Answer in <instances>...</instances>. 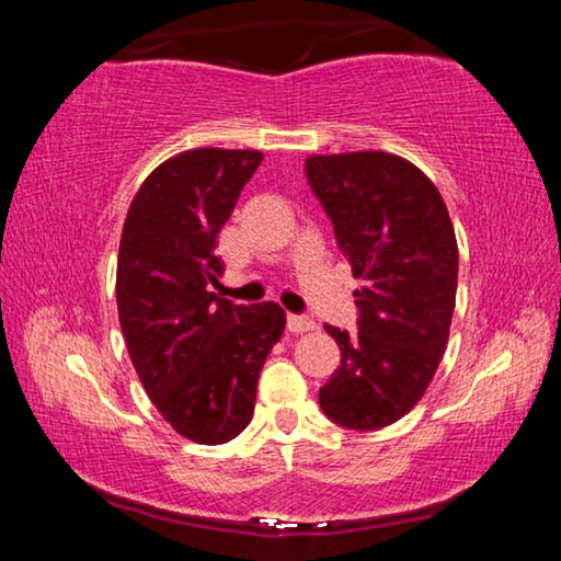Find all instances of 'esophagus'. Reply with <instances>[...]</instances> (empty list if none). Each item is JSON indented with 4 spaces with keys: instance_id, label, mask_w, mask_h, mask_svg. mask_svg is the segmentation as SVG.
Here are the masks:
<instances>
[{
    "instance_id": "1",
    "label": "esophagus",
    "mask_w": 561,
    "mask_h": 561,
    "mask_svg": "<svg viewBox=\"0 0 561 561\" xmlns=\"http://www.w3.org/2000/svg\"><path fill=\"white\" fill-rule=\"evenodd\" d=\"M287 329L291 334H304V331H314V319L307 314H287Z\"/></svg>"
}]
</instances>
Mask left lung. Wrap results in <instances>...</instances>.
I'll list each match as a JSON object with an SVG mask.
<instances>
[{"mask_svg": "<svg viewBox=\"0 0 561 561\" xmlns=\"http://www.w3.org/2000/svg\"><path fill=\"white\" fill-rule=\"evenodd\" d=\"M339 250L364 287L354 291L358 331L324 327L341 366L319 405L348 431H378L421 401L450 334L458 242L443 197L408 160L360 150L304 163Z\"/></svg>", "mask_w": 561, "mask_h": 561, "instance_id": "left-lung-1", "label": "left lung"}]
</instances>
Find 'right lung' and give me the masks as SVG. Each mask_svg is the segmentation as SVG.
Returning <instances> with one entry per match:
<instances>
[{"label":"right lung","mask_w":561,"mask_h":561,"mask_svg":"<svg viewBox=\"0 0 561 561\" xmlns=\"http://www.w3.org/2000/svg\"><path fill=\"white\" fill-rule=\"evenodd\" d=\"M262 163L260 150L195 148L165 160L123 225L116 299L136 374L160 415L201 445L250 423L257 378L284 331L274 301L217 299V234Z\"/></svg>","instance_id":"1"}]
</instances>
